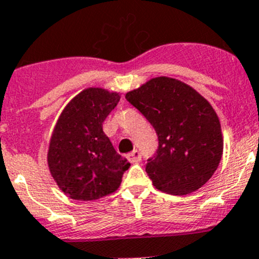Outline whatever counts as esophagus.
<instances>
[{
	"label": "esophagus",
	"instance_id": "obj_1",
	"mask_svg": "<svg viewBox=\"0 0 259 259\" xmlns=\"http://www.w3.org/2000/svg\"><path fill=\"white\" fill-rule=\"evenodd\" d=\"M127 159H129L132 163L139 162V160L142 159V153H140L138 149H134L132 153L127 154Z\"/></svg>",
	"mask_w": 259,
	"mask_h": 259
}]
</instances>
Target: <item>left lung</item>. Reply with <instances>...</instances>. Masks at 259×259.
Instances as JSON below:
<instances>
[{
	"instance_id": "1",
	"label": "left lung",
	"mask_w": 259,
	"mask_h": 259,
	"mask_svg": "<svg viewBox=\"0 0 259 259\" xmlns=\"http://www.w3.org/2000/svg\"><path fill=\"white\" fill-rule=\"evenodd\" d=\"M125 97L157 133V150L145 164L155 188L187 195L204 186L223 154L220 122L211 105L167 77L150 79Z\"/></svg>"
}]
</instances>
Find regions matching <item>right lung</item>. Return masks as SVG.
<instances>
[{"instance_id": "1", "label": "right lung", "mask_w": 259, "mask_h": 259, "mask_svg": "<svg viewBox=\"0 0 259 259\" xmlns=\"http://www.w3.org/2000/svg\"><path fill=\"white\" fill-rule=\"evenodd\" d=\"M117 94L87 89L63 110L57 122L48 164L64 193L74 200L100 199L114 192L130 163L112 147L102 124L119 102Z\"/></svg>"}]
</instances>
